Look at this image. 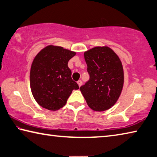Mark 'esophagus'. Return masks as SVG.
<instances>
[{"label": "esophagus", "instance_id": "obj_1", "mask_svg": "<svg viewBox=\"0 0 157 157\" xmlns=\"http://www.w3.org/2000/svg\"><path fill=\"white\" fill-rule=\"evenodd\" d=\"M78 86L80 87L82 86V82L81 80H78Z\"/></svg>", "mask_w": 157, "mask_h": 157}]
</instances>
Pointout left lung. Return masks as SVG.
<instances>
[{
	"instance_id": "obj_1",
	"label": "left lung",
	"mask_w": 157,
	"mask_h": 157,
	"mask_svg": "<svg viewBox=\"0 0 157 157\" xmlns=\"http://www.w3.org/2000/svg\"><path fill=\"white\" fill-rule=\"evenodd\" d=\"M90 78L80 91L89 107L103 111L116 104L124 83L122 62L116 53L107 46H97L84 52Z\"/></svg>"
}]
</instances>
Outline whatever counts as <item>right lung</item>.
Returning <instances> with one entry per match:
<instances>
[{
    "label": "right lung",
    "instance_id": "add662e5",
    "mask_svg": "<svg viewBox=\"0 0 157 157\" xmlns=\"http://www.w3.org/2000/svg\"><path fill=\"white\" fill-rule=\"evenodd\" d=\"M76 52L50 45L36 55L32 63L30 83L36 102L46 109L56 111L66 105L73 90L79 86L71 78L68 62Z\"/></svg>",
    "mask_w": 157,
    "mask_h": 157
}]
</instances>
